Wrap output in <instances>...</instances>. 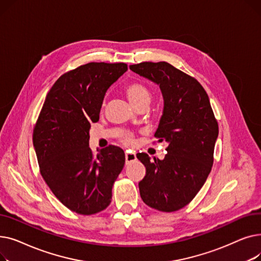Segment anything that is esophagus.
<instances>
[{
  "mask_svg": "<svg viewBox=\"0 0 261 261\" xmlns=\"http://www.w3.org/2000/svg\"><path fill=\"white\" fill-rule=\"evenodd\" d=\"M126 165H129L130 163L134 162L136 160V155L135 153H131V152H126Z\"/></svg>",
  "mask_w": 261,
  "mask_h": 261,
  "instance_id": "obj_1",
  "label": "esophagus"
}]
</instances>
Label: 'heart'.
<instances>
[{
  "instance_id": "obj_1",
  "label": "heart",
  "mask_w": 261,
  "mask_h": 261,
  "mask_svg": "<svg viewBox=\"0 0 261 261\" xmlns=\"http://www.w3.org/2000/svg\"><path fill=\"white\" fill-rule=\"evenodd\" d=\"M126 94L129 100L135 107L142 102H149L150 97H151L149 89L147 88V86L142 84V82H131V84H129L126 88ZM120 140L126 146H133L135 143L133 136L129 133L122 134Z\"/></svg>"
}]
</instances>
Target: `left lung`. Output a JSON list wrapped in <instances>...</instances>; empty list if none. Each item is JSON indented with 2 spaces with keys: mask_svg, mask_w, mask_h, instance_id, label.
I'll return each mask as SVG.
<instances>
[{
  "mask_svg": "<svg viewBox=\"0 0 261 261\" xmlns=\"http://www.w3.org/2000/svg\"><path fill=\"white\" fill-rule=\"evenodd\" d=\"M130 70L158 84L164 97L154 136L167 143V154L153 161L136 154L146 167L141 198L156 211H179L197 196L214 164L219 128L208 95L196 78L165 61L132 64Z\"/></svg>",
  "mask_w": 261,
  "mask_h": 261,
  "instance_id": "obj_1",
  "label": "left lung"
}]
</instances>
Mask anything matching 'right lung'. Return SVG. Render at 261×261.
<instances>
[{
	"label": "right lung",
	"mask_w": 261,
	"mask_h": 261,
	"mask_svg": "<svg viewBox=\"0 0 261 261\" xmlns=\"http://www.w3.org/2000/svg\"><path fill=\"white\" fill-rule=\"evenodd\" d=\"M127 70L122 62H90L64 73L47 93L35 123L40 173L55 197L76 214L106 210L125 165V152L113 145L95 155L89 131L99 120L107 90Z\"/></svg>",
	"instance_id": "right-lung-1"
}]
</instances>
